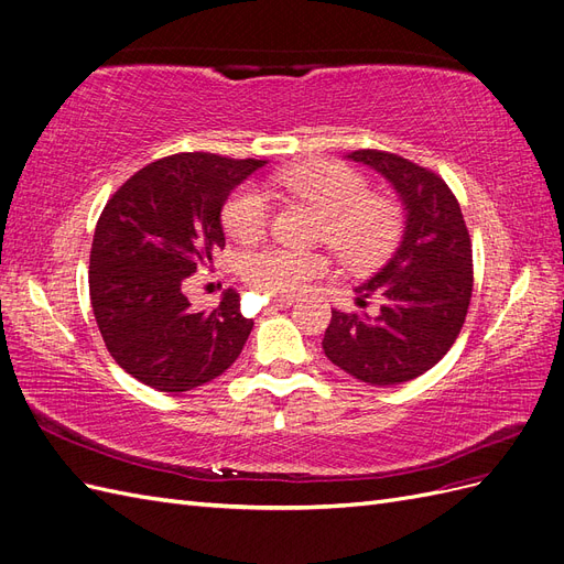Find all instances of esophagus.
<instances>
[{
	"mask_svg": "<svg viewBox=\"0 0 564 564\" xmlns=\"http://www.w3.org/2000/svg\"><path fill=\"white\" fill-rule=\"evenodd\" d=\"M294 303L292 296H275V308H289Z\"/></svg>",
	"mask_w": 564,
	"mask_h": 564,
	"instance_id": "34e87169",
	"label": "esophagus"
}]
</instances>
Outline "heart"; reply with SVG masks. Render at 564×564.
I'll return each instance as SVG.
<instances>
[{"instance_id":"b5f03b06","label":"heart","mask_w":564,"mask_h":564,"mask_svg":"<svg viewBox=\"0 0 564 564\" xmlns=\"http://www.w3.org/2000/svg\"><path fill=\"white\" fill-rule=\"evenodd\" d=\"M275 185L284 187L324 216L319 237L350 265L373 263L388 251L398 235V209L383 197H371L367 181L355 169L315 160L289 166L275 174ZM270 199L263 187L245 183L224 204V228L240 242H253L265 232ZM332 268L324 251H299L280 245L249 249L237 261L242 280L270 296L296 294L327 275Z\"/></svg>"}]
</instances>
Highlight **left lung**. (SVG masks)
I'll return each mask as SVG.
<instances>
[{"label": "left lung", "instance_id": "1", "mask_svg": "<svg viewBox=\"0 0 564 564\" xmlns=\"http://www.w3.org/2000/svg\"><path fill=\"white\" fill-rule=\"evenodd\" d=\"M395 191L404 230L390 259L355 286V303L379 299V313L332 311L322 348L357 381L398 386L421 377L447 355L468 313L473 251L464 214L447 183L404 158L355 150Z\"/></svg>", "mask_w": 564, "mask_h": 564}]
</instances>
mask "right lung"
I'll return each instance as SVG.
<instances>
[{
    "instance_id": "obj_1",
    "label": "right lung",
    "mask_w": 564,
    "mask_h": 564,
    "mask_svg": "<svg viewBox=\"0 0 564 564\" xmlns=\"http://www.w3.org/2000/svg\"><path fill=\"white\" fill-rule=\"evenodd\" d=\"M263 160L181 152L135 172L98 218L89 261L96 324L115 362L133 379L185 392L240 357L253 322L235 289L214 311H195L183 282L226 247L220 212Z\"/></svg>"
}]
</instances>
